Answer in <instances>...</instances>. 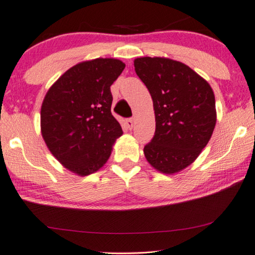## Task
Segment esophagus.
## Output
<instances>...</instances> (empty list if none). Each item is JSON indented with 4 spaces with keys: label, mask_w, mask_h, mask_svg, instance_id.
I'll return each mask as SVG.
<instances>
[{
    "label": "esophagus",
    "mask_w": 255,
    "mask_h": 255,
    "mask_svg": "<svg viewBox=\"0 0 255 255\" xmlns=\"http://www.w3.org/2000/svg\"><path fill=\"white\" fill-rule=\"evenodd\" d=\"M126 125L129 129H132V127H134V120L131 118H129V119L126 120Z\"/></svg>",
    "instance_id": "esophagus-1"
}]
</instances>
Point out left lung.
Returning a JSON list of instances; mask_svg holds the SVG:
<instances>
[{"label":"left lung","instance_id":"obj_1","mask_svg":"<svg viewBox=\"0 0 255 255\" xmlns=\"http://www.w3.org/2000/svg\"><path fill=\"white\" fill-rule=\"evenodd\" d=\"M134 66L150 91L155 116L154 136L144 155L159 172H180L196 160L213 134L214 93L206 80L177 60L140 57Z\"/></svg>","mask_w":255,"mask_h":255}]
</instances>
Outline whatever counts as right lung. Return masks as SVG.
Masks as SVG:
<instances>
[{"label":"right lung","mask_w":255,"mask_h":255,"mask_svg":"<svg viewBox=\"0 0 255 255\" xmlns=\"http://www.w3.org/2000/svg\"><path fill=\"white\" fill-rule=\"evenodd\" d=\"M115 58H96L67 70L50 87L41 108V132L65 168L86 176L97 172L123 135L112 116L110 87L124 71Z\"/></svg>","instance_id":"add662e5"}]
</instances>
